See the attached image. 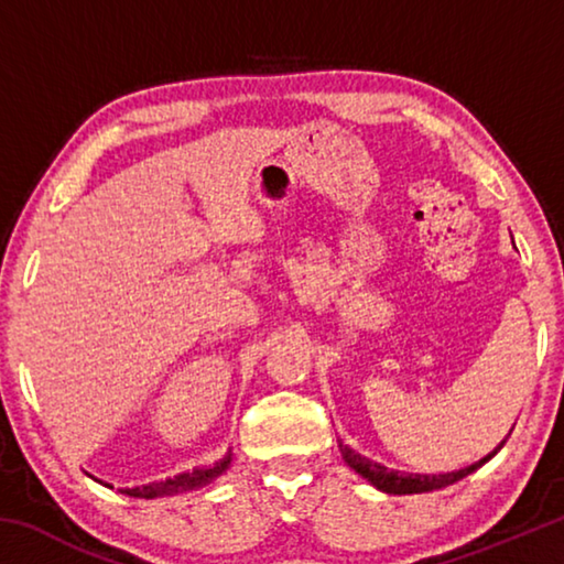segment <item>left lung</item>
I'll return each instance as SVG.
<instances>
[{"label":"left lung","instance_id":"1","mask_svg":"<svg viewBox=\"0 0 564 564\" xmlns=\"http://www.w3.org/2000/svg\"><path fill=\"white\" fill-rule=\"evenodd\" d=\"M338 447L343 453V460H346L352 470H356L358 475L366 477V480L373 485V488L383 490V492H390V495H415V492H431V490H441V488H447V485H453L457 480H463L465 475L475 473L477 467L485 465L490 460V457L500 451L502 443L495 447V451L490 455H485L482 460H477L473 465L463 467V470H455V473H441V475H413V473H400V470H390V467L380 465L376 460H370V457L360 455L352 451V447L343 445L338 441Z\"/></svg>","mask_w":564,"mask_h":564}]
</instances>
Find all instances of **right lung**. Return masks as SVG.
I'll return each mask as SVG.
<instances>
[{"label": "right lung", "instance_id": "1", "mask_svg": "<svg viewBox=\"0 0 564 564\" xmlns=\"http://www.w3.org/2000/svg\"><path fill=\"white\" fill-rule=\"evenodd\" d=\"M231 465V453H226L221 460L214 463L212 467H194L191 473H181L174 477H166V480L159 482H149V485H139V488H123L121 492L129 495V498H144V500H154V498H166V495H181V492H191L204 488V485L214 482L218 475L226 473V467ZM94 477V475H89ZM97 480V477H94ZM104 488H111L109 482L97 480Z\"/></svg>", "mask_w": 564, "mask_h": 564}]
</instances>
